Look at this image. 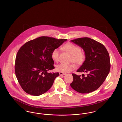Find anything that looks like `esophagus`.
Listing matches in <instances>:
<instances>
[{
	"instance_id": "34e87169",
	"label": "esophagus",
	"mask_w": 122,
	"mask_h": 122,
	"mask_svg": "<svg viewBox=\"0 0 122 122\" xmlns=\"http://www.w3.org/2000/svg\"><path fill=\"white\" fill-rule=\"evenodd\" d=\"M59 74L60 76H62V75H66V73H63V72H60L59 73Z\"/></svg>"
}]
</instances>
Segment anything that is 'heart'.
I'll return each mask as SVG.
<instances>
[{"label":"heart","instance_id":"obj_1","mask_svg":"<svg viewBox=\"0 0 122 122\" xmlns=\"http://www.w3.org/2000/svg\"><path fill=\"white\" fill-rule=\"evenodd\" d=\"M62 49L72 55L71 61L75 62L79 66L83 65L85 62L86 59V53L81 50L80 47L78 46L71 43H68L62 46ZM59 50L57 48L54 49L51 53L52 60L55 62H57L59 61ZM76 68V65L73 62L69 64H60L56 66V70L61 72L67 73L75 70Z\"/></svg>","mask_w":122,"mask_h":122}]
</instances>
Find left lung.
I'll list each match as a JSON object with an SVG mask.
<instances>
[{"mask_svg": "<svg viewBox=\"0 0 122 122\" xmlns=\"http://www.w3.org/2000/svg\"><path fill=\"white\" fill-rule=\"evenodd\" d=\"M85 51L86 59L76 71L86 74L78 76L72 74L73 81L70 86L81 93L95 91L103 84L110 69L109 55L101 43L88 37H82L71 40Z\"/></svg>", "mask_w": 122, "mask_h": 122, "instance_id": "left-lung-1", "label": "left lung"}]
</instances>
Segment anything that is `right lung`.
<instances>
[{"mask_svg":"<svg viewBox=\"0 0 122 122\" xmlns=\"http://www.w3.org/2000/svg\"><path fill=\"white\" fill-rule=\"evenodd\" d=\"M66 41L43 36L27 42L20 48L15 59V72L24 91L39 96L52 87L59 73L47 72L54 69L51 53Z\"/></svg>","mask_w":122,"mask_h":122,"instance_id":"obj_1","label":"right lung"}]
</instances>
